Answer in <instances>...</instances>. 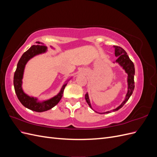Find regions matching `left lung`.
I'll list each match as a JSON object with an SVG mask.
<instances>
[{
    "instance_id": "8db88e82",
    "label": "left lung",
    "mask_w": 157,
    "mask_h": 157,
    "mask_svg": "<svg viewBox=\"0 0 157 157\" xmlns=\"http://www.w3.org/2000/svg\"><path fill=\"white\" fill-rule=\"evenodd\" d=\"M113 48H115V55L117 58V60L115 61V63L119 65L122 68V69L124 70L125 73H127V75H128V76H127V84H128L127 93L125 96V98L124 99V101L122 102V103L119 106H118L117 108L114 109H113V110H111V111L103 112V113H98L93 109V108L91 105V103H90L88 93L87 92L86 94H85V99H86L87 103L88 104V105L90 106V108L92 109V110H94L95 112H96L99 114L109 113L111 111L115 112V111H118V109H120L128 101V99H129L130 97L132 96L133 91H134V87H135V85H134L135 67H134V63L132 62L129 57H128L126 52L124 49L122 48L121 47L113 46Z\"/></svg>"
}]
</instances>
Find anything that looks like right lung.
Here are the masks:
<instances>
[{
  "mask_svg": "<svg viewBox=\"0 0 157 157\" xmlns=\"http://www.w3.org/2000/svg\"><path fill=\"white\" fill-rule=\"evenodd\" d=\"M36 45H33L29 50H27L25 53H23L21 58L19 60L17 68L13 76V86L17 97L23 106L30 109V110L40 113L50 110L59 103L63 96L65 87L67 85V82L70 79L72 78L73 77L67 79L58 94L48 99H46V100L40 101L38 98L30 96L25 94L22 88V79L26 64L28 61L33 58H34L35 56L44 54L48 51V48L44 45V44L40 42H36ZM50 47L52 49H55L52 46Z\"/></svg>",
  "mask_w": 157,
  "mask_h": 157,
  "instance_id": "1",
  "label": "right lung"
}]
</instances>
